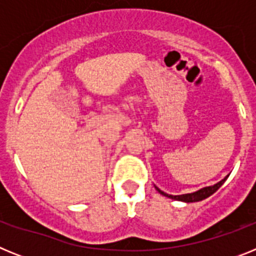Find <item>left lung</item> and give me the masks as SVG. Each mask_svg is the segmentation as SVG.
Masks as SVG:
<instances>
[{"instance_id": "1", "label": "left lung", "mask_w": 256, "mask_h": 256, "mask_svg": "<svg viewBox=\"0 0 256 256\" xmlns=\"http://www.w3.org/2000/svg\"><path fill=\"white\" fill-rule=\"evenodd\" d=\"M228 178L227 177L224 178V180H222L220 182L216 183L214 186H209V187H204V188H201L198 190V191L196 192H192V194H184V195H177V196H174V195H168V194H165V192L160 191L158 187H155L156 190H158V192L159 194H162V195L166 196V198H173V200H178V201H184V202H196V201H201V200H204V198H209L210 195H212L214 192L216 191V190L219 188V187L223 184V183L226 182V180Z\"/></svg>"}]
</instances>
